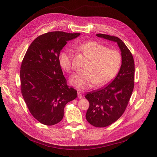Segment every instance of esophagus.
<instances>
[{"label": "esophagus", "mask_w": 157, "mask_h": 157, "mask_svg": "<svg viewBox=\"0 0 157 157\" xmlns=\"http://www.w3.org/2000/svg\"><path fill=\"white\" fill-rule=\"evenodd\" d=\"M78 98H83V95H82L81 92H78Z\"/></svg>", "instance_id": "1"}]
</instances>
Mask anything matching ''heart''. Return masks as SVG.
<instances>
[{
  "label": "heart",
  "mask_w": 157,
  "mask_h": 157,
  "mask_svg": "<svg viewBox=\"0 0 157 157\" xmlns=\"http://www.w3.org/2000/svg\"><path fill=\"white\" fill-rule=\"evenodd\" d=\"M75 46L90 59L85 73H76L71 78V84L79 90H86L95 83L102 86L109 83L117 75L121 63L120 53L109 49L95 40L76 44ZM59 63L65 71L72 68V54L69 49H63L59 53Z\"/></svg>",
  "instance_id": "heart-1"
}]
</instances>
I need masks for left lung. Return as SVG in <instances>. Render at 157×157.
<instances>
[{
	"mask_svg": "<svg viewBox=\"0 0 157 157\" xmlns=\"http://www.w3.org/2000/svg\"><path fill=\"white\" fill-rule=\"evenodd\" d=\"M96 36L117 43L121 55L117 77L105 87L85 96L90 103L86 120L94 127H105L118 120L127 108L134 86L135 66L132 55L120 38L102 34Z\"/></svg>",
	"mask_w": 157,
	"mask_h": 157,
	"instance_id": "obj_1",
	"label": "left lung"
}]
</instances>
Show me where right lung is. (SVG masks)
Here are the masks:
<instances>
[{
    "label": "right lung",
    "instance_id": "obj_1",
    "mask_svg": "<svg viewBox=\"0 0 157 157\" xmlns=\"http://www.w3.org/2000/svg\"><path fill=\"white\" fill-rule=\"evenodd\" d=\"M52 32L37 37L29 47L21 65V90L28 108L37 121L53 125L63 117L65 105L77 97L67 85L59 55L69 40L80 36Z\"/></svg>",
    "mask_w": 157,
    "mask_h": 157
}]
</instances>
